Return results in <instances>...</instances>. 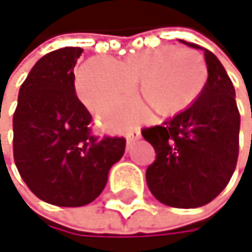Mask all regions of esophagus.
I'll use <instances>...</instances> for the list:
<instances>
[{"label": "esophagus", "mask_w": 252, "mask_h": 252, "mask_svg": "<svg viewBox=\"0 0 252 252\" xmlns=\"http://www.w3.org/2000/svg\"><path fill=\"white\" fill-rule=\"evenodd\" d=\"M140 130H131V131H128L127 133V146H130L133 142H136V140H139L140 139Z\"/></svg>", "instance_id": "esophagus-1"}]
</instances>
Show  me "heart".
<instances>
[{
	"mask_svg": "<svg viewBox=\"0 0 252 252\" xmlns=\"http://www.w3.org/2000/svg\"><path fill=\"white\" fill-rule=\"evenodd\" d=\"M206 80L208 67L199 52L166 44L122 60H89L77 70L74 86L89 112L118 116L133 104V88L137 85L142 98L157 113L167 116L189 107L202 94Z\"/></svg>",
	"mask_w": 252,
	"mask_h": 252,
	"instance_id": "obj_1",
	"label": "heart"
}]
</instances>
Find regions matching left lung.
Returning <instances> with one entry per match:
<instances>
[{"instance_id": "8db88e82", "label": "left lung", "mask_w": 252, "mask_h": 252, "mask_svg": "<svg viewBox=\"0 0 252 252\" xmlns=\"http://www.w3.org/2000/svg\"><path fill=\"white\" fill-rule=\"evenodd\" d=\"M203 50L208 80L199 98L164 125L142 131L157 154L146 170L148 187L158 202L172 208L192 209L212 202L238 163L241 115L235 88L220 60Z\"/></svg>"}]
</instances>
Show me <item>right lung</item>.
<instances>
[{
	"label": "right lung",
	"mask_w": 252,
	"mask_h": 252,
	"mask_svg": "<svg viewBox=\"0 0 252 252\" xmlns=\"http://www.w3.org/2000/svg\"><path fill=\"white\" fill-rule=\"evenodd\" d=\"M80 47H63L40 58L19 89L13 115V157L28 188L46 203L76 208L94 202L110 167L125 151L124 137L98 140L91 113L74 89Z\"/></svg>",
	"instance_id": "obj_1"
}]
</instances>
